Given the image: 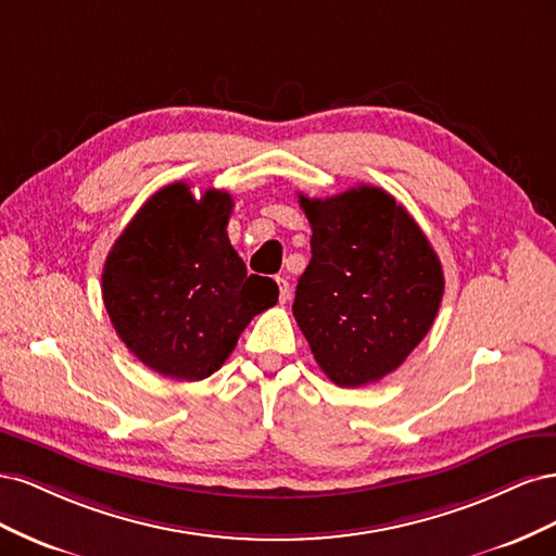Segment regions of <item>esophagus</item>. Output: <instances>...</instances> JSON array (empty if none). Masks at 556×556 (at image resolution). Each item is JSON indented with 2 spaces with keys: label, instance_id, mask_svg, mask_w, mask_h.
I'll return each mask as SVG.
<instances>
[{
  "label": "esophagus",
  "instance_id": "34e87169",
  "mask_svg": "<svg viewBox=\"0 0 556 556\" xmlns=\"http://www.w3.org/2000/svg\"><path fill=\"white\" fill-rule=\"evenodd\" d=\"M276 282H278V299H280V304H285V301H290V294H292L290 282L285 278H276Z\"/></svg>",
  "mask_w": 556,
  "mask_h": 556
}]
</instances>
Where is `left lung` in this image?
<instances>
[{
	"mask_svg": "<svg viewBox=\"0 0 556 556\" xmlns=\"http://www.w3.org/2000/svg\"><path fill=\"white\" fill-rule=\"evenodd\" d=\"M299 206L313 257L296 285V325L331 382H378L431 329L445 290L441 260L408 211L374 185L299 194Z\"/></svg>",
	"mask_w": 556,
	"mask_h": 556,
	"instance_id": "8db88e82",
	"label": "left lung"
}]
</instances>
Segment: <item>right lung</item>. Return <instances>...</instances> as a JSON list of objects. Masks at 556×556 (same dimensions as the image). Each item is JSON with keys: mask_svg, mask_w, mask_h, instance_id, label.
<instances>
[{"mask_svg": "<svg viewBox=\"0 0 556 556\" xmlns=\"http://www.w3.org/2000/svg\"><path fill=\"white\" fill-rule=\"evenodd\" d=\"M233 199L188 182L150 197L109 252L102 296L121 341L155 374L204 380L225 364L241 331L278 301L271 278L248 276L231 248Z\"/></svg>", "mask_w": 556, "mask_h": 556, "instance_id": "right-lung-1", "label": "right lung"}]
</instances>
